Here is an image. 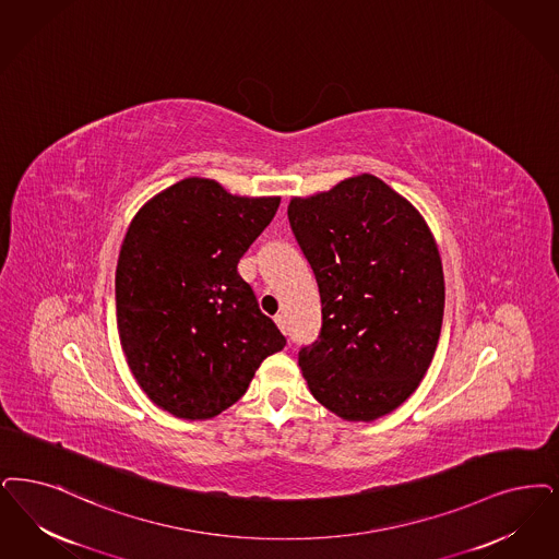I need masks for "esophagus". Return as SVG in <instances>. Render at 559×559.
I'll return each instance as SVG.
<instances>
[{
    "mask_svg": "<svg viewBox=\"0 0 559 559\" xmlns=\"http://www.w3.org/2000/svg\"><path fill=\"white\" fill-rule=\"evenodd\" d=\"M274 322L278 324V329H281L283 333H287V322H285V316H283V313H276V316H274Z\"/></svg>",
    "mask_w": 559,
    "mask_h": 559,
    "instance_id": "obj_1",
    "label": "esophagus"
}]
</instances>
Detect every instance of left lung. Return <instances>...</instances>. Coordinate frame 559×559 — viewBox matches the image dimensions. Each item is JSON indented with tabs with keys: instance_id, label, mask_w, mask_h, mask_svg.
Wrapping results in <instances>:
<instances>
[{
	"instance_id": "obj_1",
	"label": "left lung",
	"mask_w": 559,
	"mask_h": 559,
	"mask_svg": "<svg viewBox=\"0 0 559 559\" xmlns=\"http://www.w3.org/2000/svg\"><path fill=\"white\" fill-rule=\"evenodd\" d=\"M290 230L322 301L318 341L299 366L338 418L372 423L425 379L445 308L435 237L420 212L372 175L289 203Z\"/></svg>"
}]
</instances>
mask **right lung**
<instances>
[{
    "mask_svg": "<svg viewBox=\"0 0 559 559\" xmlns=\"http://www.w3.org/2000/svg\"><path fill=\"white\" fill-rule=\"evenodd\" d=\"M278 203L191 177L134 214L116 266L118 335L139 386L177 418L218 416L287 345L237 272Z\"/></svg>",
    "mask_w": 559,
    "mask_h": 559,
    "instance_id": "1",
    "label": "right lung"
}]
</instances>
